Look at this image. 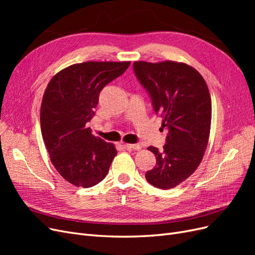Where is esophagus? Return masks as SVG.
<instances>
[{
    "label": "esophagus",
    "mask_w": 255,
    "mask_h": 255,
    "mask_svg": "<svg viewBox=\"0 0 255 255\" xmlns=\"http://www.w3.org/2000/svg\"><path fill=\"white\" fill-rule=\"evenodd\" d=\"M126 149L128 150H140L141 145L140 144H132V143H125L123 144Z\"/></svg>",
    "instance_id": "34e87169"
}]
</instances>
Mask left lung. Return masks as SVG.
Listing matches in <instances>:
<instances>
[{"mask_svg": "<svg viewBox=\"0 0 255 255\" xmlns=\"http://www.w3.org/2000/svg\"><path fill=\"white\" fill-rule=\"evenodd\" d=\"M133 68L168 128L163 149L148 148L156 165L145 179L154 187L170 189L194 173L203 158L212 121L210 91L202 75L184 63L135 61Z\"/></svg>", "mask_w": 255, "mask_h": 255, "instance_id": "8db88e82", "label": "left lung"}]
</instances>
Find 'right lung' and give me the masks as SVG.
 <instances>
[{"mask_svg": "<svg viewBox=\"0 0 255 255\" xmlns=\"http://www.w3.org/2000/svg\"><path fill=\"white\" fill-rule=\"evenodd\" d=\"M130 61H86L53 76L43 94L40 126L50 159L66 181L88 188L101 182L117 154L115 145L91 134L99 95L126 72Z\"/></svg>", "mask_w": 255, "mask_h": 255, "instance_id": "right-lung-1", "label": "right lung"}]
</instances>
